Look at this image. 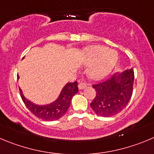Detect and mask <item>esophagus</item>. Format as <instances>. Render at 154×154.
<instances>
[{
	"label": "esophagus",
	"instance_id": "1",
	"mask_svg": "<svg viewBox=\"0 0 154 154\" xmlns=\"http://www.w3.org/2000/svg\"><path fill=\"white\" fill-rule=\"evenodd\" d=\"M78 86H79V90H82V89H84L87 85H86L85 83L80 82Z\"/></svg>",
	"mask_w": 154,
	"mask_h": 154
}]
</instances>
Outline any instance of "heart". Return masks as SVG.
<instances>
[{"mask_svg":"<svg viewBox=\"0 0 154 154\" xmlns=\"http://www.w3.org/2000/svg\"><path fill=\"white\" fill-rule=\"evenodd\" d=\"M117 60L116 53L106 47L94 45L85 50L84 63L86 65H90L88 73L93 79L99 80L104 78L112 71Z\"/></svg>","mask_w":154,"mask_h":154,"instance_id":"1","label":"heart"}]
</instances>
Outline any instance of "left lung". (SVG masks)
Segmentation results:
<instances>
[{
    "mask_svg": "<svg viewBox=\"0 0 154 154\" xmlns=\"http://www.w3.org/2000/svg\"><path fill=\"white\" fill-rule=\"evenodd\" d=\"M134 70L116 73L109 79L94 85L96 96L91 103V109L98 116L116 115L126 106L131 97L134 84Z\"/></svg>",
    "mask_w": 154,
    "mask_h": 154,
    "instance_id": "left-lung-1",
    "label": "left lung"
}]
</instances>
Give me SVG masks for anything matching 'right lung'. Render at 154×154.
<instances>
[{
    "instance_id": "right-lung-1",
    "label": "right lung",
    "mask_w": 154,
    "mask_h": 154,
    "mask_svg": "<svg viewBox=\"0 0 154 154\" xmlns=\"http://www.w3.org/2000/svg\"><path fill=\"white\" fill-rule=\"evenodd\" d=\"M19 78L18 75L17 79ZM78 91L77 82L67 83L63 88L59 97L55 101L47 105H37L27 100L23 95V91L20 88L21 97L28 109L38 118L46 121H54L61 118L69 108L72 97Z\"/></svg>"
}]
</instances>
